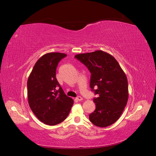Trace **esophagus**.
Listing matches in <instances>:
<instances>
[{
	"mask_svg": "<svg viewBox=\"0 0 156 156\" xmlns=\"http://www.w3.org/2000/svg\"><path fill=\"white\" fill-rule=\"evenodd\" d=\"M76 99V100H78V101H82V100H83V98H82L81 96H78Z\"/></svg>",
	"mask_w": 156,
	"mask_h": 156,
	"instance_id": "34e87169",
	"label": "esophagus"
}]
</instances>
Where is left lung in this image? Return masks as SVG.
Segmentation results:
<instances>
[{
  "instance_id": "left-lung-1",
  "label": "left lung",
  "mask_w": 156,
  "mask_h": 156,
  "mask_svg": "<svg viewBox=\"0 0 156 156\" xmlns=\"http://www.w3.org/2000/svg\"><path fill=\"white\" fill-rule=\"evenodd\" d=\"M75 58L88 68L91 73L90 86L98 95L94 98L96 110L89 115L90 121L100 128L113 124L128 100V79L124 70L113 56L102 50L78 54Z\"/></svg>"
}]
</instances>
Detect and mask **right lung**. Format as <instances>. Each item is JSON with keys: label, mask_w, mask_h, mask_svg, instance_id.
Listing matches in <instances>:
<instances>
[{"label": "right lung", "mask_w": 156, "mask_h": 156, "mask_svg": "<svg viewBox=\"0 0 156 156\" xmlns=\"http://www.w3.org/2000/svg\"><path fill=\"white\" fill-rule=\"evenodd\" d=\"M66 56L60 52L44 54L36 62L28 78L29 106L39 120L46 125L55 126L62 122L74 104L56 78L58 64Z\"/></svg>", "instance_id": "add662e5"}]
</instances>
